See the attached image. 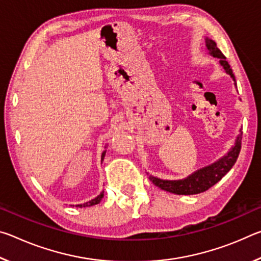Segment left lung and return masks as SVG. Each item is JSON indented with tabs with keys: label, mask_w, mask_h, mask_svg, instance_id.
<instances>
[{
	"label": "left lung",
	"mask_w": 261,
	"mask_h": 261,
	"mask_svg": "<svg viewBox=\"0 0 261 261\" xmlns=\"http://www.w3.org/2000/svg\"><path fill=\"white\" fill-rule=\"evenodd\" d=\"M206 42V48L208 50V54L213 57L219 59V63L221 67L224 69L226 73L231 77V79L235 82L236 86V79L233 76L232 70L230 69V65H229L228 62L226 61V57L221 53V50L216 46L215 41L212 40V39L205 38ZM237 88V86H236ZM242 135L243 132L240 130V135L236 137L235 144L233 146L229 149L226 155H223L218 161L212 163L210 166L202 167L200 169H198L189 175L188 177L183 179H162L158 178L153 175H147L149 176V179L151 182L156 185L158 188L161 190H165L170 193L175 194H184V196H190V194H198L206 191L210 188L213 187L219 180L226 175L229 170L231 169L232 166L235 165V162L238 158V154L241 152V143H242Z\"/></svg>",
	"instance_id": "left-lung-1"
}]
</instances>
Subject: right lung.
<instances>
[{
  "label": "right lung",
  "mask_w": 261,
  "mask_h": 261,
  "mask_svg": "<svg viewBox=\"0 0 261 261\" xmlns=\"http://www.w3.org/2000/svg\"><path fill=\"white\" fill-rule=\"evenodd\" d=\"M106 147H107V145H106ZM105 155H106V149L102 152V155H101V161H102L103 159H105ZM102 198H103V191L101 192L99 196H96L94 199L84 202V204H78V205H76V207H81V208H82V207H91V206H93V205L99 204V202L102 200Z\"/></svg>",
  "instance_id": "obj_1"
}]
</instances>
